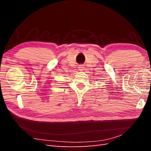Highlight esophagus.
<instances>
[{
    "label": "esophagus",
    "instance_id": "34e87169",
    "mask_svg": "<svg viewBox=\"0 0 151 151\" xmlns=\"http://www.w3.org/2000/svg\"><path fill=\"white\" fill-rule=\"evenodd\" d=\"M79 69L81 70H83V69H84V67H83V66H80L79 67Z\"/></svg>",
    "mask_w": 151,
    "mask_h": 151
}]
</instances>
